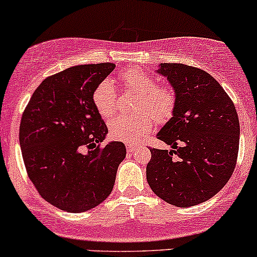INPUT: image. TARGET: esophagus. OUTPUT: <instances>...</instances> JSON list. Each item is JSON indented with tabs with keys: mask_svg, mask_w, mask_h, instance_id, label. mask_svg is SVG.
I'll use <instances>...</instances> for the list:
<instances>
[{
	"mask_svg": "<svg viewBox=\"0 0 257 257\" xmlns=\"http://www.w3.org/2000/svg\"><path fill=\"white\" fill-rule=\"evenodd\" d=\"M136 149H137V144L126 143V152H128V153H132V152H134Z\"/></svg>",
	"mask_w": 257,
	"mask_h": 257,
	"instance_id": "34e87169",
	"label": "esophagus"
}]
</instances>
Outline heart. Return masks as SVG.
Segmentation results:
<instances>
[{
    "instance_id": "obj_1",
    "label": "heart",
    "mask_w": 257,
    "mask_h": 257,
    "mask_svg": "<svg viewBox=\"0 0 257 257\" xmlns=\"http://www.w3.org/2000/svg\"><path fill=\"white\" fill-rule=\"evenodd\" d=\"M126 90L137 94L134 110L137 115H119L108 124L111 138L133 143L148 134L153 119L158 123L168 120L176 108V94L169 88L157 86V80L141 69H129L120 76ZM93 104L99 115L108 119L116 110V95L111 81L103 80L93 91Z\"/></svg>"
}]
</instances>
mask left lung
<instances>
[{"label": "left lung", "mask_w": 257, "mask_h": 257, "mask_svg": "<svg viewBox=\"0 0 257 257\" xmlns=\"http://www.w3.org/2000/svg\"><path fill=\"white\" fill-rule=\"evenodd\" d=\"M157 73L173 88L176 108L157 134L172 149L151 148L147 181L169 205H200L232 176L240 142L237 111L218 81L201 69L164 62Z\"/></svg>", "instance_id": "obj_1"}]
</instances>
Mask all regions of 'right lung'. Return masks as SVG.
<instances>
[{
    "label": "right lung",
    "instance_id": "add662e5",
    "mask_svg": "<svg viewBox=\"0 0 257 257\" xmlns=\"http://www.w3.org/2000/svg\"><path fill=\"white\" fill-rule=\"evenodd\" d=\"M115 69L101 62L68 68L34 91L20 124L30 179L45 201L71 213L100 205L111 193L125 158L121 142L100 147L108 134L93 91Z\"/></svg>",
    "mask_w": 257,
    "mask_h": 257
}]
</instances>
